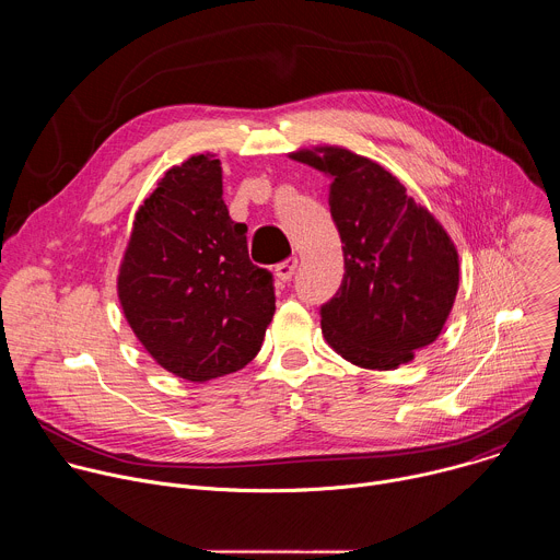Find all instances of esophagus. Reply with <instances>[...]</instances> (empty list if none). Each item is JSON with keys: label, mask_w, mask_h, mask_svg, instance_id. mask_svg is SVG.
I'll return each instance as SVG.
<instances>
[{"label": "esophagus", "mask_w": 560, "mask_h": 560, "mask_svg": "<svg viewBox=\"0 0 560 560\" xmlns=\"http://www.w3.org/2000/svg\"><path fill=\"white\" fill-rule=\"evenodd\" d=\"M296 266H299V259H296V257H290V259L281 261V264L275 268L277 279H279V281H290L292 275H294V270H296Z\"/></svg>", "instance_id": "obj_1"}]
</instances>
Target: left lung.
<instances>
[{
	"mask_svg": "<svg viewBox=\"0 0 560 560\" xmlns=\"http://www.w3.org/2000/svg\"><path fill=\"white\" fill-rule=\"evenodd\" d=\"M330 175L346 275L322 305L328 346L368 370H396L434 343L458 290V253L428 208L368 156L339 145L290 152Z\"/></svg>",
	"mask_w": 560,
	"mask_h": 560,
	"instance_id": "8db88e82",
	"label": "left lung"
}]
</instances>
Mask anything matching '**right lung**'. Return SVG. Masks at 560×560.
<instances>
[{
    "label": "right lung",
    "mask_w": 560,
    "mask_h": 560,
    "mask_svg": "<svg viewBox=\"0 0 560 560\" xmlns=\"http://www.w3.org/2000/svg\"><path fill=\"white\" fill-rule=\"evenodd\" d=\"M246 223L223 203L221 162L192 154L139 206L117 277L128 326L179 378L246 368L275 316L272 275L248 257Z\"/></svg>",
    "instance_id": "obj_1"
}]
</instances>
